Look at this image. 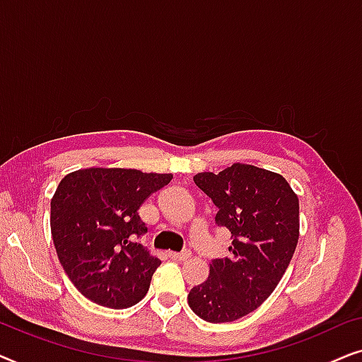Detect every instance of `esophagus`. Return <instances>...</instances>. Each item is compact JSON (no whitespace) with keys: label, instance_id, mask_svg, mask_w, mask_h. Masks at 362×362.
Listing matches in <instances>:
<instances>
[{"label":"esophagus","instance_id":"obj_1","mask_svg":"<svg viewBox=\"0 0 362 362\" xmlns=\"http://www.w3.org/2000/svg\"><path fill=\"white\" fill-rule=\"evenodd\" d=\"M170 257L173 260H177V262H185L191 257V252H181V254H176V252H171Z\"/></svg>","mask_w":362,"mask_h":362}]
</instances>
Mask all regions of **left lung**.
<instances>
[{"label": "left lung", "instance_id": "obj_1", "mask_svg": "<svg viewBox=\"0 0 362 362\" xmlns=\"http://www.w3.org/2000/svg\"><path fill=\"white\" fill-rule=\"evenodd\" d=\"M194 182L217 206V226L232 234L229 257L209 264V276L191 288L187 303L209 323L252 313L276 288L300 237V201L279 173L234 163L221 173H197Z\"/></svg>", "mask_w": 362, "mask_h": 362}]
</instances>
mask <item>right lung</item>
Listing matches in <instances>:
<instances>
[{
    "mask_svg": "<svg viewBox=\"0 0 362 362\" xmlns=\"http://www.w3.org/2000/svg\"><path fill=\"white\" fill-rule=\"evenodd\" d=\"M173 175L130 168L69 173L51 199V234L74 286L107 308L136 305L161 260L135 240L146 232L138 209Z\"/></svg>",
    "mask_w": 362,
    "mask_h": 362,
    "instance_id": "1",
    "label": "right lung"
}]
</instances>
